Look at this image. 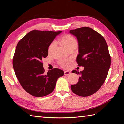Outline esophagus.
<instances>
[{
	"mask_svg": "<svg viewBox=\"0 0 124 124\" xmlns=\"http://www.w3.org/2000/svg\"><path fill=\"white\" fill-rule=\"evenodd\" d=\"M70 74H71V72H70V71H65L64 72V74L65 75V76H68V75H69Z\"/></svg>",
	"mask_w": 124,
	"mask_h": 124,
	"instance_id": "1",
	"label": "esophagus"
}]
</instances>
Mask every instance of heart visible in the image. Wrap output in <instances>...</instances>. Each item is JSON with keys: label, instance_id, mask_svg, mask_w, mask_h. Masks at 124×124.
Returning a JSON list of instances; mask_svg holds the SVG:
<instances>
[{"label": "heart", "instance_id": "b5f03b06", "mask_svg": "<svg viewBox=\"0 0 124 124\" xmlns=\"http://www.w3.org/2000/svg\"><path fill=\"white\" fill-rule=\"evenodd\" d=\"M61 42L63 46L68 50L71 47H77L78 44L77 39L74 36L70 34H65L62 36L61 38ZM55 46V41H52L48 47V53H51ZM72 61V59L71 58L62 59L58 61V64L63 68H68Z\"/></svg>", "mask_w": 124, "mask_h": 124}]
</instances>
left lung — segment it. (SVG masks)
<instances>
[{
    "instance_id": "left-lung-1",
    "label": "left lung",
    "mask_w": 124,
    "mask_h": 124,
    "mask_svg": "<svg viewBox=\"0 0 124 124\" xmlns=\"http://www.w3.org/2000/svg\"><path fill=\"white\" fill-rule=\"evenodd\" d=\"M70 33L78 40L77 62L84 67L81 72L72 71L80 77L71 88L75 94L87 97L98 91L104 83L111 66V56L104 37L93 29L83 27L70 30Z\"/></svg>"
}]
</instances>
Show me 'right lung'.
I'll return each mask as SVG.
<instances>
[{
    "mask_svg": "<svg viewBox=\"0 0 124 124\" xmlns=\"http://www.w3.org/2000/svg\"><path fill=\"white\" fill-rule=\"evenodd\" d=\"M61 32L33 30L17 44L13 67L22 87L30 95L41 97L50 94L58 78L64 74L56 68L45 72L42 62L48 55V46Z\"/></svg>",
    "mask_w": 124,
    "mask_h": 124,
    "instance_id": "right-lung-1",
    "label": "right lung"
}]
</instances>
